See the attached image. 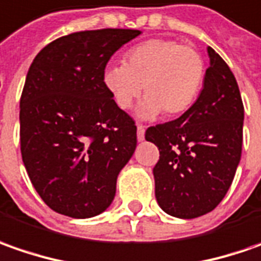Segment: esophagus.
<instances>
[{"label": "esophagus", "instance_id": "obj_1", "mask_svg": "<svg viewBox=\"0 0 261 261\" xmlns=\"http://www.w3.org/2000/svg\"><path fill=\"white\" fill-rule=\"evenodd\" d=\"M144 133H146V127H144L143 124H139V125H137V139H139L140 141L144 140Z\"/></svg>", "mask_w": 261, "mask_h": 261}]
</instances>
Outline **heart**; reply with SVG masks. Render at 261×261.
<instances>
[{
	"label": "heart",
	"instance_id": "obj_1",
	"mask_svg": "<svg viewBox=\"0 0 261 261\" xmlns=\"http://www.w3.org/2000/svg\"><path fill=\"white\" fill-rule=\"evenodd\" d=\"M124 65L108 66L103 85L118 108L128 110L141 94V117H179L196 102L205 81L201 53L172 39H148L124 53Z\"/></svg>",
	"mask_w": 261,
	"mask_h": 261
}]
</instances>
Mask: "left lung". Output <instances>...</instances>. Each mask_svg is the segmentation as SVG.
<instances>
[{"mask_svg": "<svg viewBox=\"0 0 261 261\" xmlns=\"http://www.w3.org/2000/svg\"><path fill=\"white\" fill-rule=\"evenodd\" d=\"M211 63L196 102L173 121L146 130L159 147L153 167L156 199L169 215L191 220L224 199L243 147L244 105L224 59L208 47Z\"/></svg>", "mask_w": 261, "mask_h": 261, "instance_id": "left-lung-1", "label": "left lung"}]
</instances>
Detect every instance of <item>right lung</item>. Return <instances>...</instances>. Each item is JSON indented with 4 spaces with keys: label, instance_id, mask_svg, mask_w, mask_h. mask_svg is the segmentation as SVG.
Segmentation results:
<instances>
[{
    "label": "right lung",
    "instance_id": "1",
    "mask_svg": "<svg viewBox=\"0 0 261 261\" xmlns=\"http://www.w3.org/2000/svg\"><path fill=\"white\" fill-rule=\"evenodd\" d=\"M140 30L70 33L34 58L20 98V148L34 189L53 211L91 218L115 196L137 127L103 85L114 53Z\"/></svg>",
    "mask_w": 261,
    "mask_h": 261
}]
</instances>
